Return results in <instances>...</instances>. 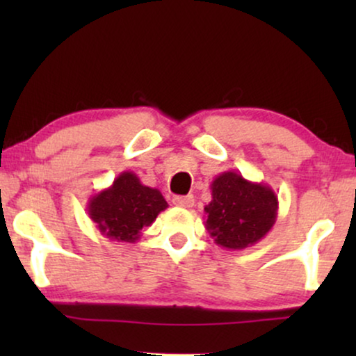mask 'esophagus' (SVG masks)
<instances>
[{"label": "esophagus", "instance_id": "1", "mask_svg": "<svg viewBox=\"0 0 356 356\" xmlns=\"http://www.w3.org/2000/svg\"><path fill=\"white\" fill-rule=\"evenodd\" d=\"M173 204L177 207L191 209L194 206V197L193 196H175L173 197Z\"/></svg>", "mask_w": 356, "mask_h": 356}]
</instances>
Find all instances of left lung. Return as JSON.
<instances>
[{
	"instance_id": "obj_1",
	"label": "left lung",
	"mask_w": 356,
	"mask_h": 356,
	"mask_svg": "<svg viewBox=\"0 0 356 356\" xmlns=\"http://www.w3.org/2000/svg\"><path fill=\"white\" fill-rule=\"evenodd\" d=\"M212 201L204 207L206 230L218 246L245 250L272 230L279 199L266 183H252L236 172H223L212 184Z\"/></svg>"
}]
</instances>
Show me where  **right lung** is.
I'll return each mask as SVG.
<instances>
[{
    "instance_id": "right-lung-1",
    "label": "right lung",
    "mask_w": 356,
    "mask_h": 356,
    "mask_svg": "<svg viewBox=\"0 0 356 356\" xmlns=\"http://www.w3.org/2000/svg\"><path fill=\"white\" fill-rule=\"evenodd\" d=\"M167 207L159 189L145 186L133 172H123L111 186L89 199L87 213L100 235L113 241L136 243L143 236V228L152 225Z\"/></svg>"
}]
</instances>
